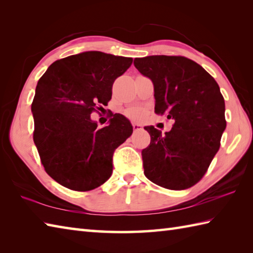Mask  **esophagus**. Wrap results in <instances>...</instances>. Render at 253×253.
Segmentation results:
<instances>
[{"instance_id": "obj_1", "label": "esophagus", "mask_w": 253, "mask_h": 253, "mask_svg": "<svg viewBox=\"0 0 253 253\" xmlns=\"http://www.w3.org/2000/svg\"><path fill=\"white\" fill-rule=\"evenodd\" d=\"M132 127H133V130H139V129H141V124H139V123H132Z\"/></svg>"}]
</instances>
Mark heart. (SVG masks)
<instances>
[{
  "mask_svg": "<svg viewBox=\"0 0 253 253\" xmlns=\"http://www.w3.org/2000/svg\"><path fill=\"white\" fill-rule=\"evenodd\" d=\"M129 113H130V115H131L132 117H136V116L139 115V113H140V111H138V110H131Z\"/></svg>",
  "mask_w": 253,
  "mask_h": 253,
  "instance_id": "heart-1",
  "label": "heart"
}]
</instances>
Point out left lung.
Here are the masks:
<instances>
[{"label":"left lung","instance_id":"8db88e82","mask_svg":"<svg viewBox=\"0 0 253 253\" xmlns=\"http://www.w3.org/2000/svg\"><path fill=\"white\" fill-rule=\"evenodd\" d=\"M133 65L152 80L155 113L174 121L169 131L146 126L151 137L142 150L149 180L184 190L200 180L221 146L226 128L225 102L217 83L206 69L184 56L135 58Z\"/></svg>","mask_w":253,"mask_h":253}]
</instances>
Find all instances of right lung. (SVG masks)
<instances>
[{
  "label": "right lung",
  "instance_id": "1",
  "mask_svg": "<svg viewBox=\"0 0 253 253\" xmlns=\"http://www.w3.org/2000/svg\"><path fill=\"white\" fill-rule=\"evenodd\" d=\"M131 63V57L88 51L55 61L39 79L31 104L34 141L45 171L58 184L88 191L111 177L113 154L132 126L115 114L99 128L90 115L107 104L115 79Z\"/></svg>",
  "mask_w": 253,
  "mask_h": 253
}]
</instances>
